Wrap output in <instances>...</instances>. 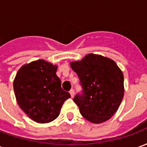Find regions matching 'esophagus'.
I'll list each match as a JSON object with an SVG mask.
<instances>
[{
    "label": "esophagus",
    "instance_id": "esophagus-1",
    "mask_svg": "<svg viewBox=\"0 0 147 147\" xmlns=\"http://www.w3.org/2000/svg\"><path fill=\"white\" fill-rule=\"evenodd\" d=\"M69 93H70L71 97V98H73L74 95H75V91H74V90L73 89L71 90L70 91H69Z\"/></svg>",
    "mask_w": 147,
    "mask_h": 147
}]
</instances>
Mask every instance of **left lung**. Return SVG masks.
Here are the masks:
<instances>
[{
  "label": "left lung",
  "mask_w": 147,
  "mask_h": 147,
  "mask_svg": "<svg viewBox=\"0 0 147 147\" xmlns=\"http://www.w3.org/2000/svg\"><path fill=\"white\" fill-rule=\"evenodd\" d=\"M70 64L83 87L73 99L81 115L94 123L109 120L123 98V72L114 61L92 53Z\"/></svg>",
  "instance_id": "8db88e82"
}]
</instances>
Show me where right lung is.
<instances>
[{
	"mask_svg": "<svg viewBox=\"0 0 147 147\" xmlns=\"http://www.w3.org/2000/svg\"><path fill=\"white\" fill-rule=\"evenodd\" d=\"M57 66L44 60L20 68L13 83L15 95L22 110L37 123H49L59 116L70 94L61 88Z\"/></svg>",
	"mask_w": 147,
	"mask_h": 147,
	"instance_id": "right-lung-1",
	"label": "right lung"
}]
</instances>
